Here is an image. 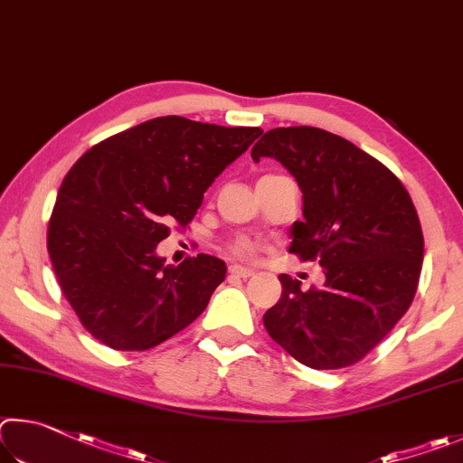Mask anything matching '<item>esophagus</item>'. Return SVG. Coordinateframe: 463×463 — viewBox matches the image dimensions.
<instances>
[{
  "label": "esophagus",
  "mask_w": 463,
  "mask_h": 463,
  "mask_svg": "<svg viewBox=\"0 0 463 463\" xmlns=\"http://www.w3.org/2000/svg\"><path fill=\"white\" fill-rule=\"evenodd\" d=\"M230 274H232V277H238V279H250L254 274V269H248V266H240V264H232Z\"/></svg>",
  "instance_id": "1"
}]
</instances>
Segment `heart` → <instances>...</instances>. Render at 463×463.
Masks as SVG:
<instances>
[{"instance_id":"b5f03b06","label":"heart","mask_w":463,"mask_h":463,"mask_svg":"<svg viewBox=\"0 0 463 463\" xmlns=\"http://www.w3.org/2000/svg\"><path fill=\"white\" fill-rule=\"evenodd\" d=\"M232 252L238 256H252L254 254V244L248 238H238L232 244Z\"/></svg>"}]
</instances>
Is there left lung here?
Instances as JSON below:
<instances>
[{"label": "left lung", "mask_w": 463, "mask_h": 463, "mask_svg": "<svg viewBox=\"0 0 463 463\" xmlns=\"http://www.w3.org/2000/svg\"><path fill=\"white\" fill-rule=\"evenodd\" d=\"M277 158L303 193L288 252L319 262L321 288L280 274L282 295L264 327L313 370L352 366L383 342L412 303L423 232L402 183L358 146L311 126L274 128L252 158Z\"/></svg>", "instance_id": "8db88e82"}]
</instances>
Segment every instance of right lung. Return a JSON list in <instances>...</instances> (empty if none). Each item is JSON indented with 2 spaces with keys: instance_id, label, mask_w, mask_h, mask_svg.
<instances>
[{
  "instance_id": "1",
  "label": "right lung",
  "mask_w": 463,
  "mask_h": 463,
  "mask_svg": "<svg viewBox=\"0 0 463 463\" xmlns=\"http://www.w3.org/2000/svg\"><path fill=\"white\" fill-rule=\"evenodd\" d=\"M260 134L165 116L108 137L72 165L48 223V254L95 339L144 352L205 311L225 262L199 254L173 266L156 246L191 222L203 193Z\"/></svg>"
}]
</instances>
